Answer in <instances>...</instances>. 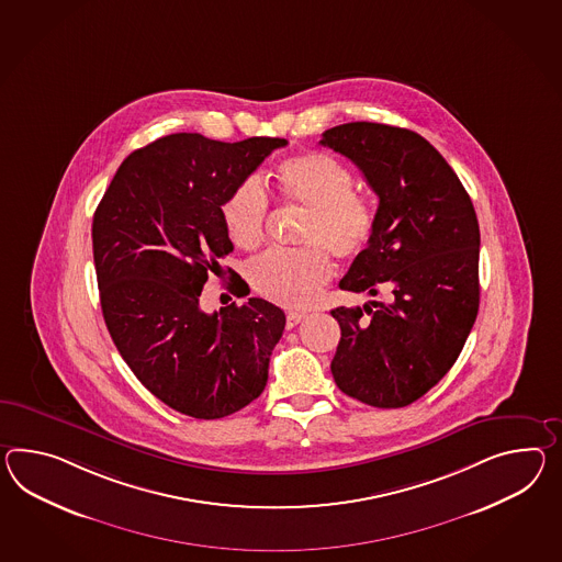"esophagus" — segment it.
Wrapping results in <instances>:
<instances>
[{"label":"esophagus","mask_w":562,"mask_h":562,"mask_svg":"<svg viewBox=\"0 0 562 562\" xmlns=\"http://www.w3.org/2000/svg\"><path fill=\"white\" fill-rule=\"evenodd\" d=\"M304 313H288L286 316V329H294L301 321H304Z\"/></svg>","instance_id":"obj_1"}]
</instances>
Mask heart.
I'll use <instances>...</instances> for the list:
<instances>
[{
  "label": "heart",
  "instance_id": "obj_1",
  "mask_svg": "<svg viewBox=\"0 0 562 562\" xmlns=\"http://www.w3.org/2000/svg\"><path fill=\"white\" fill-rule=\"evenodd\" d=\"M278 184L288 201L308 209L299 249H270L251 261L247 276L263 299L304 308L318 299L333 276V256L349 260L370 244L373 211L353 189L351 170L329 151H304L278 166ZM270 196L256 177L239 182L223 205L229 239L251 251L266 239Z\"/></svg>",
  "mask_w": 562,
  "mask_h": 562
}]
</instances>
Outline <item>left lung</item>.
Listing matches in <instances>:
<instances>
[{
	"instance_id": "8db88e82",
	"label": "left lung",
	"mask_w": 562,
	"mask_h": 562,
	"mask_svg": "<svg viewBox=\"0 0 562 562\" xmlns=\"http://www.w3.org/2000/svg\"><path fill=\"white\" fill-rule=\"evenodd\" d=\"M323 146L347 156L380 196L368 247L339 288L390 302L339 306L330 361L342 394L402 408L437 385L461 353L480 311V223L465 187L416 132L353 122Z\"/></svg>"
}]
</instances>
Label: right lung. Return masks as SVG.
Segmentation results:
<instances>
[{
	"mask_svg": "<svg viewBox=\"0 0 562 562\" xmlns=\"http://www.w3.org/2000/svg\"><path fill=\"white\" fill-rule=\"evenodd\" d=\"M286 144L160 137L125 158L97 206L93 260L111 339L137 380L180 414L229 416L268 382L286 325L282 308L247 299L205 313L201 292L209 274L229 272V290L244 294L241 276L221 268L233 251L221 206Z\"/></svg>",
	"mask_w": 562,
	"mask_h": 562,
	"instance_id": "add662e5",
	"label": "right lung"
}]
</instances>
